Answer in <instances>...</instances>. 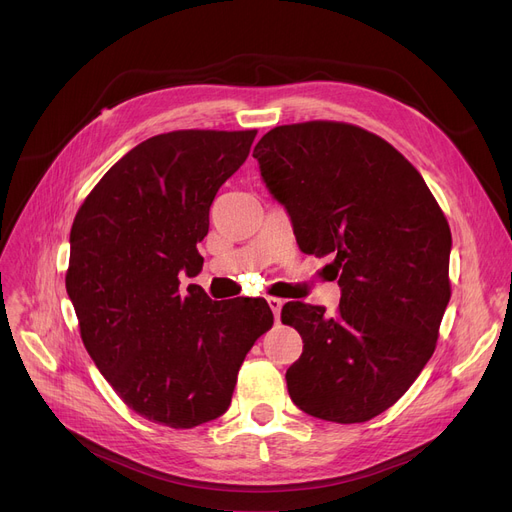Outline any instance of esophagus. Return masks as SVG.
Masks as SVG:
<instances>
[{"label": "esophagus", "mask_w": 512, "mask_h": 512, "mask_svg": "<svg viewBox=\"0 0 512 512\" xmlns=\"http://www.w3.org/2000/svg\"><path fill=\"white\" fill-rule=\"evenodd\" d=\"M267 305H270V309L274 311V317H276V321H278V319H280V311H282V307H284V301L278 299V297H270V299H267Z\"/></svg>", "instance_id": "34e87169"}]
</instances>
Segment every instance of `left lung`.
Returning a JSON list of instances; mask_svg holds the SVG:
<instances>
[{
  "label": "left lung",
  "mask_w": 512,
  "mask_h": 512,
  "mask_svg": "<svg viewBox=\"0 0 512 512\" xmlns=\"http://www.w3.org/2000/svg\"><path fill=\"white\" fill-rule=\"evenodd\" d=\"M253 157L288 209L303 253L332 255L342 288L334 317L286 303L303 338L286 371L301 411L363 423L390 409L436 351L450 301L452 236L411 161L361 126L330 120L276 126Z\"/></svg>",
  "instance_id": "obj_1"
}]
</instances>
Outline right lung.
<instances>
[{
  "label": "right lung",
  "instance_id": "right-lung-1",
  "mask_svg": "<svg viewBox=\"0 0 512 512\" xmlns=\"http://www.w3.org/2000/svg\"><path fill=\"white\" fill-rule=\"evenodd\" d=\"M257 130H174L130 149L70 230L66 290L80 338L124 405L174 429L226 413L238 369L274 324L263 299L211 301L197 284L209 207Z\"/></svg>",
  "mask_w": 512,
  "mask_h": 512
}]
</instances>
